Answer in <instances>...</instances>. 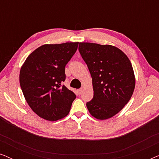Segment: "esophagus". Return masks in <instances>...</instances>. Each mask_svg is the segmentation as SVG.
Returning <instances> with one entry per match:
<instances>
[{
  "instance_id": "obj_1",
  "label": "esophagus",
  "mask_w": 159,
  "mask_h": 159,
  "mask_svg": "<svg viewBox=\"0 0 159 159\" xmlns=\"http://www.w3.org/2000/svg\"><path fill=\"white\" fill-rule=\"evenodd\" d=\"M82 91H83V89L80 88V89H79V90H78V93H79V94L80 95L82 93Z\"/></svg>"
}]
</instances>
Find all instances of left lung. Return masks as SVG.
I'll use <instances>...</instances> for the list:
<instances>
[{
	"label": "left lung",
	"mask_w": 159,
	"mask_h": 159,
	"mask_svg": "<svg viewBox=\"0 0 159 159\" xmlns=\"http://www.w3.org/2000/svg\"><path fill=\"white\" fill-rule=\"evenodd\" d=\"M79 51L92 77L94 95L87 108L95 119L111 118L133 94L135 77L131 62L114 45L80 43Z\"/></svg>",
	"instance_id": "8db88e82"
}]
</instances>
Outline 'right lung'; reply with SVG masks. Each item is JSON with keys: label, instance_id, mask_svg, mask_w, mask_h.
I'll use <instances>...</instances> for the list:
<instances>
[{"label": "right lung", "instance_id": "right-lung-1", "mask_svg": "<svg viewBox=\"0 0 159 159\" xmlns=\"http://www.w3.org/2000/svg\"><path fill=\"white\" fill-rule=\"evenodd\" d=\"M78 42L45 44L28 56L21 67L19 82L26 101L35 114L48 121L64 118L76 98L62 82L65 66L77 51Z\"/></svg>", "mask_w": 159, "mask_h": 159}]
</instances>
